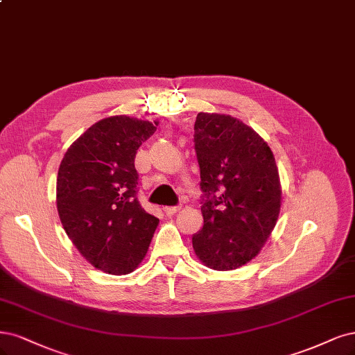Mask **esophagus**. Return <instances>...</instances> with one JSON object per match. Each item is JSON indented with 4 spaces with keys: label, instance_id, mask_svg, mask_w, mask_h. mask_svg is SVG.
I'll list each match as a JSON object with an SVG mask.
<instances>
[{
    "label": "esophagus",
    "instance_id": "34e87169",
    "mask_svg": "<svg viewBox=\"0 0 355 355\" xmlns=\"http://www.w3.org/2000/svg\"><path fill=\"white\" fill-rule=\"evenodd\" d=\"M179 210H180L179 205H176V207H164V209H163V211H164L167 216H173V214H176Z\"/></svg>",
    "mask_w": 355,
    "mask_h": 355
}]
</instances>
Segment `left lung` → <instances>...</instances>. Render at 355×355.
<instances>
[{"label": "left lung", "instance_id": "8db88e82", "mask_svg": "<svg viewBox=\"0 0 355 355\" xmlns=\"http://www.w3.org/2000/svg\"><path fill=\"white\" fill-rule=\"evenodd\" d=\"M202 229L192 236L200 261L235 270L255 259L276 226L282 188L275 155L252 128L229 114L198 113Z\"/></svg>", "mask_w": 355, "mask_h": 355}]
</instances>
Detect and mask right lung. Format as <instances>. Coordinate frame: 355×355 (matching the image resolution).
I'll return each mask as SVG.
<instances>
[{"label":"right lung","instance_id":"right-lung-1","mask_svg":"<svg viewBox=\"0 0 355 355\" xmlns=\"http://www.w3.org/2000/svg\"><path fill=\"white\" fill-rule=\"evenodd\" d=\"M157 121L112 116L73 142L60 163L57 210L73 245L108 275L135 270L148 251L158 220L138 198L135 155Z\"/></svg>","mask_w":355,"mask_h":355}]
</instances>
